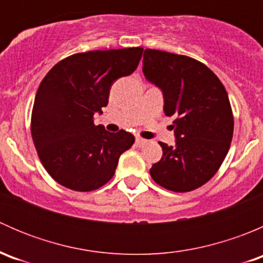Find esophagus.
Masks as SVG:
<instances>
[{
  "label": "esophagus",
  "instance_id": "esophagus-1",
  "mask_svg": "<svg viewBox=\"0 0 263 263\" xmlns=\"http://www.w3.org/2000/svg\"><path fill=\"white\" fill-rule=\"evenodd\" d=\"M136 144L139 145V146H144V145L148 144V140L142 139V137H136Z\"/></svg>",
  "mask_w": 263,
  "mask_h": 263
}]
</instances>
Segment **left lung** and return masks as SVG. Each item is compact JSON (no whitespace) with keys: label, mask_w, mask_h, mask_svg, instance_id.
<instances>
[{"label":"left lung","mask_w":263,"mask_h":263,"mask_svg":"<svg viewBox=\"0 0 263 263\" xmlns=\"http://www.w3.org/2000/svg\"><path fill=\"white\" fill-rule=\"evenodd\" d=\"M142 71L163 90L165 116L176 118V145L159 142L163 156L151 166V178L173 192L197 190L216 174L232 142L227 90L208 66L188 55L145 49Z\"/></svg>","instance_id":"obj_1"}]
</instances>
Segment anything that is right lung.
<instances>
[{
    "mask_svg": "<svg viewBox=\"0 0 263 263\" xmlns=\"http://www.w3.org/2000/svg\"><path fill=\"white\" fill-rule=\"evenodd\" d=\"M144 48L75 53L53 66L36 91L30 131L39 160L61 185L89 192L115 176L118 159L135 136L95 126L94 115L107 107L112 84L131 75Z\"/></svg>",
    "mask_w": 263,
    "mask_h": 263,
    "instance_id": "1",
    "label": "right lung"
}]
</instances>
